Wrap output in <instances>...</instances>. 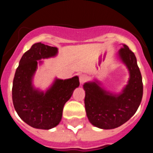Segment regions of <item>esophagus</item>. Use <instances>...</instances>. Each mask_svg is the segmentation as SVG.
I'll list each match as a JSON object with an SVG mask.
<instances>
[{"label": "esophagus", "mask_w": 153, "mask_h": 153, "mask_svg": "<svg viewBox=\"0 0 153 153\" xmlns=\"http://www.w3.org/2000/svg\"><path fill=\"white\" fill-rule=\"evenodd\" d=\"M87 79H88V76L86 74H80L79 75V82H80L81 84L85 83Z\"/></svg>", "instance_id": "1"}]
</instances>
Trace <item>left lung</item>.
<instances>
[{"label": "left lung", "instance_id": "1", "mask_svg": "<svg viewBox=\"0 0 153 153\" xmlns=\"http://www.w3.org/2000/svg\"><path fill=\"white\" fill-rule=\"evenodd\" d=\"M119 56L126 65L130 75L129 83L121 94L108 93L97 82L83 85L86 116L93 126L100 129H115L127 122L136 113L143 98L142 75L134 53L128 46L123 45Z\"/></svg>", "mask_w": 153, "mask_h": 153}]
</instances>
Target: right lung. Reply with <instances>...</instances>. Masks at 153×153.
<instances>
[{
  "label": "right lung",
  "mask_w": 153,
  "mask_h": 153,
  "mask_svg": "<svg viewBox=\"0 0 153 153\" xmlns=\"http://www.w3.org/2000/svg\"><path fill=\"white\" fill-rule=\"evenodd\" d=\"M57 48L36 43L25 52L16 70L12 87L14 109L23 121L30 126L50 129L60 123L64 104L79 85V77L56 79L46 93L33 88L32 78L37 60L54 56Z\"/></svg>",
  "instance_id": "obj_1"
}]
</instances>
